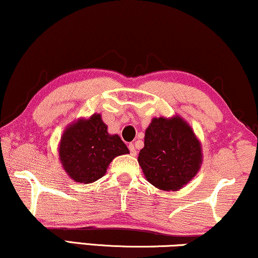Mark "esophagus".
<instances>
[{"mask_svg": "<svg viewBox=\"0 0 258 258\" xmlns=\"http://www.w3.org/2000/svg\"><path fill=\"white\" fill-rule=\"evenodd\" d=\"M128 149H130V152H131L132 156H136L137 155V151H136V146L133 143H130L128 144Z\"/></svg>", "mask_w": 258, "mask_h": 258, "instance_id": "1", "label": "esophagus"}]
</instances>
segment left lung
<instances>
[{
	"mask_svg": "<svg viewBox=\"0 0 258 258\" xmlns=\"http://www.w3.org/2000/svg\"><path fill=\"white\" fill-rule=\"evenodd\" d=\"M201 145L180 116L155 118L145 131L138 156L146 180L162 190H177L197 175L202 162Z\"/></svg>",
	"mask_w": 258,
	"mask_h": 258,
	"instance_id": "obj_1",
	"label": "left lung"
}]
</instances>
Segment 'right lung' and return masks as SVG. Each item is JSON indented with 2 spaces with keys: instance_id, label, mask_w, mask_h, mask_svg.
<instances>
[{
  "instance_id": "1",
  "label": "right lung",
  "mask_w": 258,
  "mask_h": 258,
  "mask_svg": "<svg viewBox=\"0 0 258 258\" xmlns=\"http://www.w3.org/2000/svg\"><path fill=\"white\" fill-rule=\"evenodd\" d=\"M128 153L118 135L110 136L100 114L68 127L59 145L60 162L74 181L91 183L105 175L116 156Z\"/></svg>"
}]
</instances>
